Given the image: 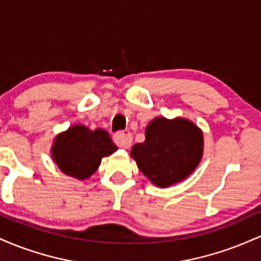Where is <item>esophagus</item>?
Here are the masks:
<instances>
[{"instance_id": "1", "label": "esophagus", "mask_w": 261, "mask_h": 261, "mask_svg": "<svg viewBox=\"0 0 261 261\" xmlns=\"http://www.w3.org/2000/svg\"><path fill=\"white\" fill-rule=\"evenodd\" d=\"M114 142L121 148H127L130 147L131 142H133V136L128 133L127 130H121L118 131L115 135H114Z\"/></svg>"}]
</instances>
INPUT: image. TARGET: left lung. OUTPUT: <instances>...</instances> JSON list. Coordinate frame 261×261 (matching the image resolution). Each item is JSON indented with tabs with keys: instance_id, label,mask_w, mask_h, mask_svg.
<instances>
[{
	"instance_id": "1",
	"label": "left lung",
	"mask_w": 261,
	"mask_h": 261,
	"mask_svg": "<svg viewBox=\"0 0 261 261\" xmlns=\"http://www.w3.org/2000/svg\"><path fill=\"white\" fill-rule=\"evenodd\" d=\"M202 133L185 119L157 118L146 128V140L131 149L137 167L153 184L167 188L194 172L202 155Z\"/></svg>"
}]
</instances>
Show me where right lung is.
I'll use <instances>...</instances> for the list:
<instances>
[{
	"label": "right lung",
	"instance_id": "1",
	"mask_svg": "<svg viewBox=\"0 0 261 261\" xmlns=\"http://www.w3.org/2000/svg\"><path fill=\"white\" fill-rule=\"evenodd\" d=\"M118 147L107 131L88 130L82 125L68 128L55 139L53 158L65 174L87 179L99 167L101 158L112 154Z\"/></svg>",
	"mask_w": 261,
	"mask_h": 261
}]
</instances>
